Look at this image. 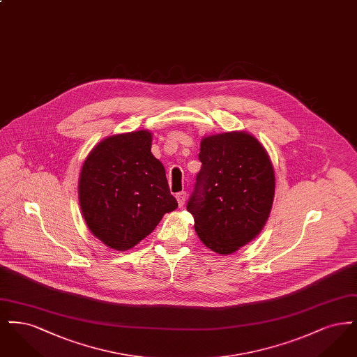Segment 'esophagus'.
<instances>
[{"instance_id": "1", "label": "esophagus", "mask_w": 357, "mask_h": 357, "mask_svg": "<svg viewBox=\"0 0 357 357\" xmlns=\"http://www.w3.org/2000/svg\"><path fill=\"white\" fill-rule=\"evenodd\" d=\"M186 191H182V192H178V194H176V201H178V204H179V207H182V206L185 204V202H186Z\"/></svg>"}]
</instances>
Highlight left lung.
<instances>
[{
    "mask_svg": "<svg viewBox=\"0 0 357 357\" xmlns=\"http://www.w3.org/2000/svg\"><path fill=\"white\" fill-rule=\"evenodd\" d=\"M201 171L187 211L199 239L222 255L236 253L264 229L272 210L275 175L272 159L246 131L204 136Z\"/></svg>",
    "mask_w": 357,
    "mask_h": 357,
    "instance_id": "obj_1",
    "label": "left lung"
}]
</instances>
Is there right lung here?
Masks as SVG:
<instances>
[{
	"mask_svg": "<svg viewBox=\"0 0 357 357\" xmlns=\"http://www.w3.org/2000/svg\"><path fill=\"white\" fill-rule=\"evenodd\" d=\"M151 142L149 130L107 136L88 153L80 171L85 223L114 250L132 249L178 207Z\"/></svg>",
	"mask_w": 357,
	"mask_h": 357,
	"instance_id": "obj_1",
	"label": "right lung"
}]
</instances>
